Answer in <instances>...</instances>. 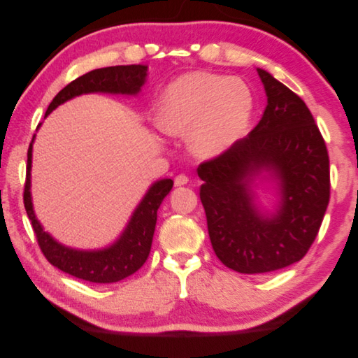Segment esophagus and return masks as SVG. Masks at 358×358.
I'll use <instances>...</instances> for the list:
<instances>
[{
  "label": "esophagus",
  "mask_w": 358,
  "mask_h": 358,
  "mask_svg": "<svg viewBox=\"0 0 358 358\" xmlns=\"http://www.w3.org/2000/svg\"><path fill=\"white\" fill-rule=\"evenodd\" d=\"M189 182V178L187 175H178L175 178V187H182V185H187Z\"/></svg>",
  "instance_id": "34e87169"
}]
</instances>
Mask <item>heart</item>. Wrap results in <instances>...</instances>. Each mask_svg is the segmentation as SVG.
<instances>
[{
    "label": "heart",
    "instance_id": "obj_1",
    "mask_svg": "<svg viewBox=\"0 0 358 358\" xmlns=\"http://www.w3.org/2000/svg\"><path fill=\"white\" fill-rule=\"evenodd\" d=\"M252 113V94L237 78L194 71L173 80L162 94L157 125L169 136L189 134L191 150L212 158L229 149Z\"/></svg>",
    "mask_w": 358,
    "mask_h": 358
}]
</instances>
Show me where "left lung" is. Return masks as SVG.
Returning a JSON list of instances; mask_svg holds the SVG:
<instances>
[{
  "mask_svg": "<svg viewBox=\"0 0 358 358\" xmlns=\"http://www.w3.org/2000/svg\"><path fill=\"white\" fill-rule=\"evenodd\" d=\"M257 71L267 95L262 121L197 169L213 251L224 266L246 275L300 262L330 200L329 152L310 110L272 74ZM262 169L272 171L281 187L280 209L270 217L257 210L248 187Z\"/></svg>",
  "mask_w": 358,
  "mask_h": 358,
  "instance_id": "1",
  "label": "left lung"
}]
</instances>
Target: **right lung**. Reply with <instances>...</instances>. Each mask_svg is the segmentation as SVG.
I'll return each mask as SVG.
<instances>
[{
	"mask_svg": "<svg viewBox=\"0 0 358 358\" xmlns=\"http://www.w3.org/2000/svg\"><path fill=\"white\" fill-rule=\"evenodd\" d=\"M148 76V66H116L96 69L62 88L49 104L45 117L57 107L73 96L90 92H110L136 95ZM34 142V138H32ZM32 142L28 148V166L24 189V204L38 246L48 262L74 278L95 284H112L136 273L149 257L157 224L159 204L173 188L171 179L155 182L149 188L129 220L122 236L109 248L100 251H79L58 243L48 234L36 218L31 200V162Z\"/></svg>",
	"mask_w": 358,
	"mask_h": 358,
	"instance_id": "right-lung-1",
	"label": "right lung"
}]
</instances>
